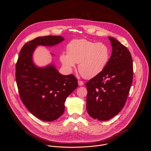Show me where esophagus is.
<instances>
[{
    "instance_id": "1",
    "label": "esophagus",
    "mask_w": 151,
    "mask_h": 151,
    "mask_svg": "<svg viewBox=\"0 0 151 151\" xmlns=\"http://www.w3.org/2000/svg\"><path fill=\"white\" fill-rule=\"evenodd\" d=\"M78 86H82L84 85V83L82 81H78Z\"/></svg>"
}]
</instances>
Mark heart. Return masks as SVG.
I'll list each match as a JSON object with an SVG mask.
<instances>
[{
    "mask_svg": "<svg viewBox=\"0 0 151 151\" xmlns=\"http://www.w3.org/2000/svg\"><path fill=\"white\" fill-rule=\"evenodd\" d=\"M67 52H63L60 61L70 71L78 63V71L86 78H92L101 74L106 68L110 57V50L102 42L86 40H74L67 45Z\"/></svg>",
    "mask_w": 151,
    "mask_h": 151,
    "instance_id": "b5f03b06",
    "label": "heart"
}]
</instances>
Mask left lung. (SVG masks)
I'll return each mask as SVG.
<instances>
[{"label":"left lung","mask_w":151,"mask_h":151,"mask_svg":"<svg viewBox=\"0 0 151 151\" xmlns=\"http://www.w3.org/2000/svg\"><path fill=\"white\" fill-rule=\"evenodd\" d=\"M112 53L104 70L86 83V110L95 119L106 121L124 107L132 83L133 65L127 48L109 37Z\"/></svg>","instance_id":"obj_1"}]
</instances>
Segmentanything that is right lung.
Wrapping results in <instances>:
<instances>
[{
	"label": "right lung",
	"instance_id": "add662e5",
	"mask_svg": "<svg viewBox=\"0 0 151 151\" xmlns=\"http://www.w3.org/2000/svg\"><path fill=\"white\" fill-rule=\"evenodd\" d=\"M64 41L61 36L40 37L22 47L16 66V80L21 100L34 116L46 122L60 117L65 111V102L78 86L73 74H61L53 65L38 67L32 55L37 46H52Z\"/></svg>",
	"mask_w": 151,
	"mask_h": 151
}]
</instances>
